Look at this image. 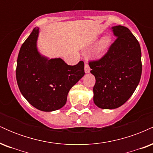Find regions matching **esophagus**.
<instances>
[{
	"label": "esophagus",
	"mask_w": 153,
	"mask_h": 153,
	"mask_svg": "<svg viewBox=\"0 0 153 153\" xmlns=\"http://www.w3.org/2000/svg\"><path fill=\"white\" fill-rule=\"evenodd\" d=\"M84 68H85V69H84V70H85V73H90L91 68H90V67H89L88 64L87 62L85 63V67H84Z\"/></svg>",
	"instance_id": "obj_1"
}]
</instances>
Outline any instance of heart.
Instances as JSON below:
<instances>
[{
	"label": "heart",
	"instance_id": "obj_1",
	"mask_svg": "<svg viewBox=\"0 0 153 153\" xmlns=\"http://www.w3.org/2000/svg\"><path fill=\"white\" fill-rule=\"evenodd\" d=\"M111 44V38L109 36H106L100 40L97 47L95 50V56L97 57H101L106 53Z\"/></svg>",
	"mask_w": 153,
	"mask_h": 153
}]
</instances>
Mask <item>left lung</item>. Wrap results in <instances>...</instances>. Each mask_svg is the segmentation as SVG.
Returning <instances> with one entry per match:
<instances>
[{
  "mask_svg": "<svg viewBox=\"0 0 153 153\" xmlns=\"http://www.w3.org/2000/svg\"><path fill=\"white\" fill-rule=\"evenodd\" d=\"M116 36L101 59L89 62L96 78L94 101L103 109L121 106L131 97L142 75L141 49L137 39L125 26L111 28Z\"/></svg>",
  "mask_w": 153,
  "mask_h": 153,
  "instance_id": "8db88e82",
  "label": "left lung"
}]
</instances>
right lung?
Here are the masks:
<instances>
[{"instance_id": "1", "label": "right lung", "mask_w": 153, "mask_h": 153, "mask_svg": "<svg viewBox=\"0 0 153 153\" xmlns=\"http://www.w3.org/2000/svg\"><path fill=\"white\" fill-rule=\"evenodd\" d=\"M39 33V28H34L21 47L16 80L31 105L42 111H53L65 106L69 91L85 75L84 62L68 65L61 58L42 55L36 47Z\"/></svg>"}]
</instances>
